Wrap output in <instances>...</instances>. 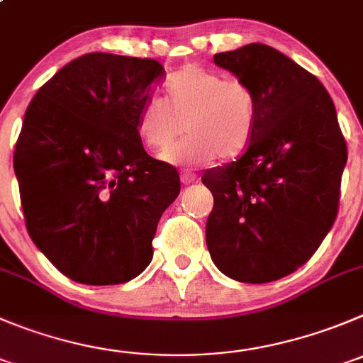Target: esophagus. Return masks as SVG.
Returning a JSON list of instances; mask_svg holds the SVG:
<instances>
[{"label": "esophagus", "mask_w": 363, "mask_h": 363, "mask_svg": "<svg viewBox=\"0 0 363 363\" xmlns=\"http://www.w3.org/2000/svg\"><path fill=\"white\" fill-rule=\"evenodd\" d=\"M196 179H198V176H196L194 172H182V184L184 185L194 184Z\"/></svg>", "instance_id": "1"}]
</instances>
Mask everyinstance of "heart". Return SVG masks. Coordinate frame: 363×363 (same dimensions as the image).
Here are the masks:
<instances>
[{"mask_svg": "<svg viewBox=\"0 0 363 363\" xmlns=\"http://www.w3.org/2000/svg\"><path fill=\"white\" fill-rule=\"evenodd\" d=\"M258 98L250 84L224 80L201 65H185L169 78L160 99L139 110L135 132L151 151H163L181 133L188 137L162 160L174 164H210L213 158L233 160L246 153L257 132Z\"/></svg>", "mask_w": 363, "mask_h": 363, "instance_id": "obj_1", "label": "heart"}]
</instances>
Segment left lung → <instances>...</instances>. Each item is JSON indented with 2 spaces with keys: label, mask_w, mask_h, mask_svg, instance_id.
I'll return each instance as SVG.
<instances>
[{
  "label": "left lung",
  "mask_w": 363,
  "mask_h": 363,
  "mask_svg": "<svg viewBox=\"0 0 363 363\" xmlns=\"http://www.w3.org/2000/svg\"><path fill=\"white\" fill-rule=\"evenodd\" d=\"M253 87L257 132L246 153L205 171L213 196L206 246L223 274L267 283L312 258L339 212L347 146L330 94L265 44L213 55Z\"/></svg>",
  "instance_id": "left-lung-1"
}]
</instances>
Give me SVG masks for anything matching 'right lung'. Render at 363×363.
I'll use <instances>...</instances> for the list:
<instances>
[{
    "label": "right lung",
    "instance_id": "obj_1",
    "mask_svg": "<svg viewBox=\"0 0 363 363\" xmlns=\"http://www.w3.org/2000/svg\"><path fill=\"white\" fill-rule=\"evenodd\" d=\"M164 76L153 58L89 53L64 65L26 108L13 151L24 223L74 281L126 283L153 258L179 176L146 153L135 121Z\"/></svg>",
    "mask_w": 363,
    "mask_h": 363
}]
</instances>
